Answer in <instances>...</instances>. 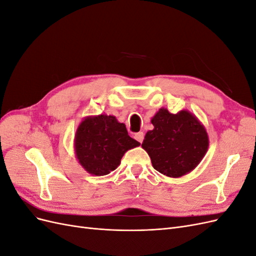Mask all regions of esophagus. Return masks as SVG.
<instances>
[{"instance_id":"obj_1","label":"esophagus","mask_w":256,"mask_h":256,"mask_svg":"<svg viewBox=\"0 0 256 256\" xmlns=\"http://www.w3.org/2000/svg\"><path fill=\"white\" fill-rule=\"evenodd\" d=\"M134 138L136 141H138L140 143L143 142V138H144V134L143 132H138L134 134Z\"/></svg>"}]
</instances>
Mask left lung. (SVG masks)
Listing matches in <instances>:
<instances>
[{"mask_svg":"<svg viewBox=\"0 0 256 256\" xmlns=\"http://www.w3.org/2000/svg\"><path fill=\"white\" fill-rule=\"evenodd\" d=\"M150 122L154 129L147 131L142 147L154 168L173 178L193 171L209 146L203 124L187 110L172 114L166 108L159 109Z\"/></svg>","mask_w":256,"mask_h":256,"instance_id":"1","label":"left lung"}]
</instances>
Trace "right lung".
Wrapping results in <instances>:
<instances>
[{"label":"right lung","instance_id":"add662e5","mask_svg":"<svg viewBox=\"0 0 256 256\" xmlns=\"http://www.w3.org/2000/svg\"><path fill=\"white\" fill-rule=\"evenodd\" d=\"M140 145L128 136L125 124L113 115L86 116L74 134V154L88 173L104 176L120 164L126 152Z\"/></svg>","mask_w":256,"mask_h":256}]
</instances>
